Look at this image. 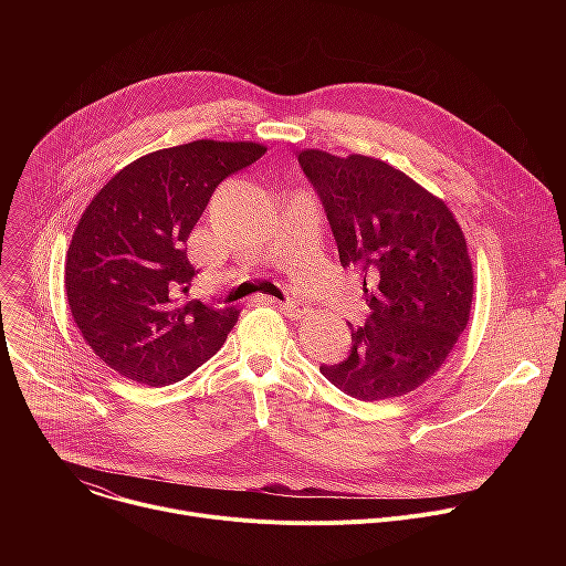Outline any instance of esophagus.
Masks as SVG:
<instances>
[{
	"label": "esophagus",
	"instance_id": "esophagus-1",
	"mask_svg": "<svg viewBox=\"0 0 566 566\" xmlns=\"http://www.w3.org/2000/svg\"><path fill=\"white\" fill-rule=\"evenodd\" d=\"M271 302H275L289 317H293V319H300V317H304L306 313H308V306L302 302V300H284V302H277V300H271Z\"/></svg>",
	"mask_w": 566,
	"mask_h": 566
}]
</instances>
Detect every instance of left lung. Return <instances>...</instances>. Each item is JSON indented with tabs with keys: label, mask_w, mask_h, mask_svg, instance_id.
<instances>
[{
	"label": "left lung",
	"mask_w": 566,
	"mask_h": 566,
	"mask_svg": "<svg viewBox=\"0 0 566 566\" xmlns=\"http://www.w3.org/2000/svg\"><path fill=\"white\" fill-rule=\"evenodd\" d=\"M327 212L340 264L360 271L369 317L352 327L349 356L322 365L358 400L402 396L426 382L465 329L472 262L450 208L385 160L322 149L297 154Z\"/></svg>",
	"instance_id": "left-lung-1"
}]
</instances>
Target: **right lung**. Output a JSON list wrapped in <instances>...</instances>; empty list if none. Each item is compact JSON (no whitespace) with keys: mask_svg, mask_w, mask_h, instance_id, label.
I'll return each instance as SVG.
<instances>
[{"mask_svg":"<svg viewBox=\"0 0 566 566\" xmlns=\"http://www.w3.org/2000/svg\"><path fill=\"white\" fill-rule=\"evenodd\" d=\"M260 143L192 140L140 156L92 199L64 266L75 325L120 376L164 387L226 343L239 308L188 300L186 241L214 188L253 166Z\"/></svg>","mask_w":566,"mask_h":566,"instance_id":"add662e5","label":"right lung"}]
</instances>
